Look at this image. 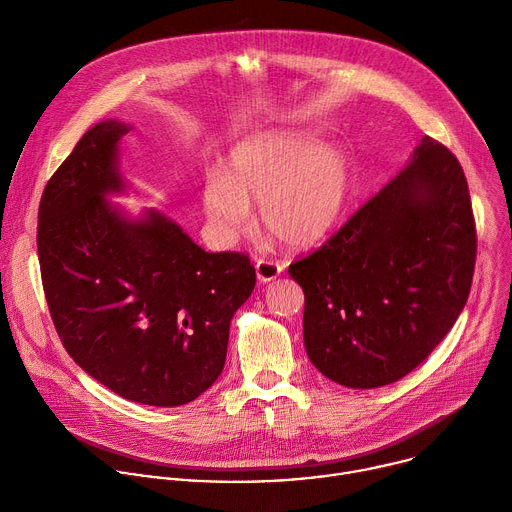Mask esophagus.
I'll return each instance as SVG.
<instances>
[{
    "label": "esophagus",
    "mask_w": 512,
    "mask_h": 512,
    "mask_svg": "<svg viewBox=\"0 0 512 512\" xmlns=\"http://www.w3.org/2000/svg\"><path fill=\"white\" fill-rule=\"evenodd\" d=\"M255 271H257V279L261 283H267V281H273L275 277H279V273L283 271V263L271 261V259H259L255 263Z\"/></svg>",
    "instance_id": "34e87169"
}]
</instances>
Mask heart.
Segmentation results:
<instances>
[{"instance_id": "heart-1", "label": "heart", "mask_w": 512, "mask_h": 512, "mask_svg": "<svg viewBox=\"0 0 512 512\" xmlns=\"http://www.w3.org/2000/svg\"><path fill=\"white\" fill-rule=\"evenodd\" d=\"M352 184L346 152L304 131H261L229 152L223 174L206 176L200 202L223 245L249 225L251 202L259 223L291 249L326 239L338 225Z\"/></svg>"}]
</instances>
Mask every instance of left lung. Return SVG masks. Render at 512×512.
<instances>
[{
    "instance_id": "1",
    "label": "left lung",
    "mask_w": 512,
    "mask_h": 512,
    "mask_svg": "<svg viewBox=\"0 0 512 512\" xmlns=\"http://www.w3.org/2000/svg\"><path fill=\"white\" fill-rule=\"evenodd\" d=\"M474 263L464 170L446 145L425 135L405 170L287 269L306 296L312 364L350 389L403 379L456 324Z\"/></svg>"
}]
</instances>
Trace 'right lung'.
Returning <instances> with one entry per match:
<instances>
[{
	"instance_id": "obj_1",
	"label": "right lung",
	"mask_w": 512,
	"mask_h": 512,
	"mask_svg": "<svg viewBox=\"0 0 512 512\" xmlns=\"http://www.w3.org/2000/svg\"><path fill=\"white\" fill-rule=\"evenodd\" d=\"M91 127L48 180L38 257L54 328L79 367L123 399L178 407L223 373L229 328L255 287L245 253H206L156 208L129 218L119 141Z\"/></svg>"
}]
</instances>
